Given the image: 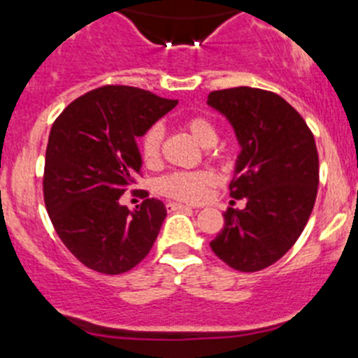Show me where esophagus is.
Listing matches in <instances>:
<instances>
[{
  "label": "esophagus",
  "instance_id": "1",
  "mask_svg": "<svg viewBox=\"0 0 358 358\" xmlns=\"http://www.w3.org/2000/svg\"><path fill=\"white\" fill-rule=\"evenodd\" d=\"M168 211H178V210H192V206L189 204H182V203H168L166 204Z\"/></svg>",
  "mask_w": 358,
  "mask_h": 358
}]
</instances>
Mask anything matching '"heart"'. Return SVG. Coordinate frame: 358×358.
<instances>
[{"mask_svg":"<svg viewBox=\"0 0 358 358\" xmlns=\"http://www.w3.org/2000/svg\"><path fill=\"white\" fill-rule=\"evenodd\" d=\"M185 129L194 140L203 147H211L218 140V127L206 115H190L183 120ZM162 127L154 124L140 138L141 161L148 168H155L161 162ZM215 183L213 173L210 171H175L166 175L159 182V192L171 199L183 203H199L206 197L208 189Z\"/></svg>","mask_w":358,"mask_h":358,"instance_id":"heart-1","label":"heart"}]
</instances>
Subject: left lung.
I'll return each mask as SVG.
<instances>
[{"instance_id":"obj_1","label":"left lung","mask_w":358,"mask_h":358,"mask_svg":"<svg viewBox=\"0 0 358 358\" xmlns=\"http://www.w3.org/2000/svg\"><path fill=\"white\" fill-rule=\"evenodd\" d=\"M208 105L224 113L241 143L229 190L245 199L229 208L211 250L241 273L266 269L294 246L313 211L318 192V152L301 113L264 89L213 91Z\"/></svg>"}]
</instances>
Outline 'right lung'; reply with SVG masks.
<instances>
[{"mask_svg": "<svg viewBox=\"0 0 358 358\" xmlns=\"http://www.w3.org/2000/svg\"><path fill=\"white\" fill-rule=\"evenodd\" d=\"M176 103L138 87L103 85L69 103L52 124L45 206L66 248L92 271H129L157 239L164 203L150 197L131 211L119 199L141 175L136 138Z\"/></svg>", "mask_w": 358, "mask_h": 358, "instance_id": "1", "label": "right lung"}]
</instances>
